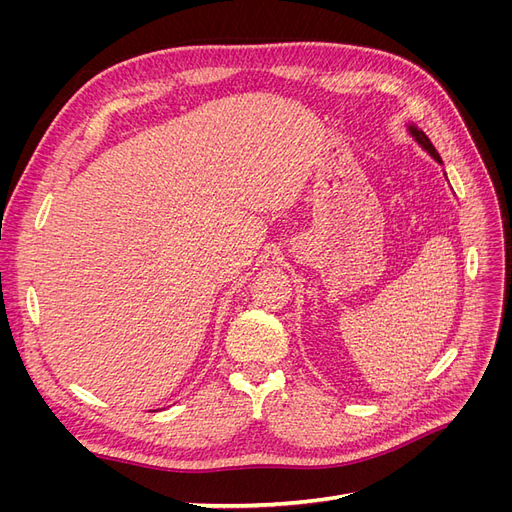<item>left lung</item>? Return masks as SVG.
Returning <instances> with one entry per match:
<instances>
[{
    "label": "left lung",
    "mask_w": 512,
    "mask_h": 512,
    "mask_svg": "<svg viewBox=\"0 0 512 512\" xmlns=\"http://www.w3.org/2000/svg\"><path fill=\"white\" fill-rule=\"evenodd\" d=\"M410 134L416 138V141L418 143H421L427 151H429V156L433 158V160H438L440 164H442V160H440V156H438V151H436V147H433L431 145V141H429V138H427V134L423 132V130H418V128H414V126H410Z\"/></svg>",
    "instance_id": "1"
}]
</instances>
